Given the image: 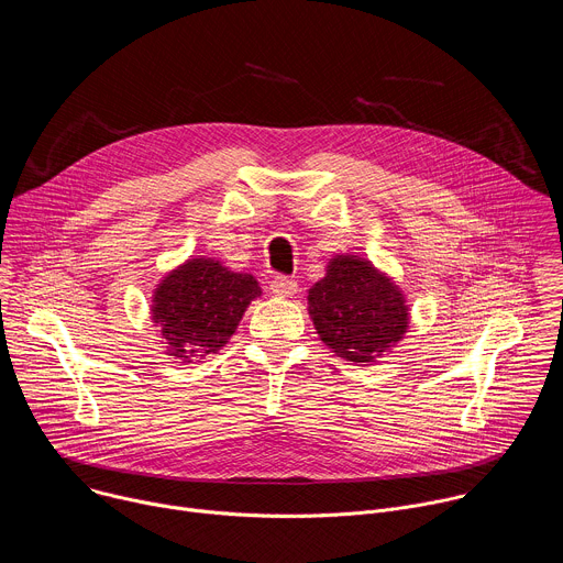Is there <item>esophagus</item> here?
<instances>
[{
	"label": "esophagus",
	"mask_w": 563,
	"mask_h": 563,
	"mask_svg": "<svg viewBox=\"0 0 563 563\" xmlns=\"http://www.w3.org/2000/svg\"><path fill=\"white\" fill-rule=\"evenodd\" d=\"M269 289H272L274 296L287 298V296H294V294L298 291V285H296V280H291V278H287V276H276V278L269 283Z\"/></svg>",
	"instance_id": "34e87169"
}]
</instances>
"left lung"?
Returning <instances> with one entry per match:
<instances>
[{
  "instance_id": "obj_1",
  "label": "left lung",
  "mask_w": 563,
  "mask_h": 563,
  "mask_svg": "<svg viewBox=\"0 0 563 563\" xmlns=\"http://www.w3.org/2000/svg\"><path fill=\"white\" fill-rule=\"evenodd\" d=\"M307 305L320 341L354 363H374L410 328L404 291L358 256H334L325 278L309 289Z\"/></svg>"
}]
</instances>
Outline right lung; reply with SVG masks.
<instances>
[{
	"mask_svg": "<svg viewBox=\"0 0 563 563\" xmlns=\"http://www.w3.org/2000/svg\"><path fill=\"white\" fill-rule=\"evenodd\" d=\"M263 291L252 274H238L213 258H189L153 291L151 320L167 354L194 363L222 350L240 318Z\"/></svg>",
	"mask_w": 563,
	"mask_h": 563,
	"instance_id": "obj_1",
	"label": "right lung"
}]
</instances>
